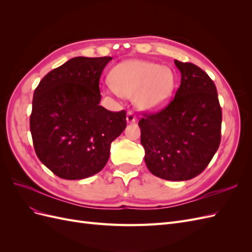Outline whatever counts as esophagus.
<instances>
[{"instance_id": "1", "label": "esophagus", "mask_w": 252, "mask_h": 252, "mask_svg": "<svg viewBox=\"0 0 252 252\" xmlns=\"http://www.w3.org/2000/svg\"><path fill=\"white\" fill-rule=\"evenodd\" d=\"M126 121H127V123H134V122L136 121V118H135L134 113H133L132 111H128V112H127Z\"/></svg>"}]
</instances>
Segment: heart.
I'll return each instance as SVG.
<instances>
[{
	"instance_id": "b5f03b06",
	"label": "heart",
	"mask_w": 252,
	"mask_h": 252,
	"mask_svg": "<svg viewBox=\"0 0 252 252\" xmlns=\"http://www.w3.org/2000/svg\"><path fill=\"white\" fill-rule=\"evenodd\" d=\"M109 83L116 93L132 97L142 111L162 109L171 100L175 74L171 68L148 61L130 60L117 65L109 74Z\"/></svg>"
}]
</instances>
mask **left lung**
Segmentation results:
<instances>
[{
	"label": "left lung",
	"instance_id": "8db88e82",
	"mask_svg": "<svg viewBox=\"0 0 252 252\" xmlns=\"http://www.w3.org/2000/svg\"><path fill=\"white\" fill-rule=\"evenodd\" d=\"M174 64L181 85L173 100L158 113L141 119L145 163L158 178L187 181L211 161L220 142L222 110L215 83L191 63Z\"/></svg>",
	"mask_w": 252,
	"mask_h": 252
}]
</instances>
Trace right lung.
<instances>
[{
	"instance_id": "1",
	"label": "right lung",
	"mask_w": 252,
	"mask_h": 252,
	"mask_svg": "<svg viewBox=\"0 0 252 252\" xmlns=\"http://www.w3.org/2000/svg\"><path fill=\"white\" fill-rule=\"evenodd\" d=\"M111 57H77L51 70L33 94L30 131L40 161L59 178L100 172L111 143L126 128V112L100 105L98 82Z\"/></svg>"
}]
</instances>
